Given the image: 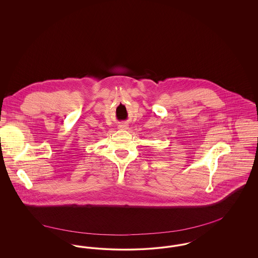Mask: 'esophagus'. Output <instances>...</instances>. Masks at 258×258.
Here are the masks:
<instances>
[{
  "mask_svg": "<svg viewBox=\"0 0 258 258\" xmlns=\"http://www.w3.org/2000/svg\"><path fill=\"white\" fill-rule=\"evenodd\" d=\"M120 130H127V124H125V123H121V124H119V126H118Z\"/></svg>",
  "mask_w": 258,
  "mask_h": 258,
  "instance_id": "esophagus-1",
  "label": "esophagus"
}]
</instances>
